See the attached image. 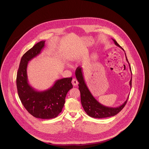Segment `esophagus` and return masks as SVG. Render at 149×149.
<instances>
[{
	"label": "esophagus",
	"mask_w": 149,
	"mask_h": 149,
	"mask_svg": "<svg viewBox=\"0 0 149 149\" xmlns=\"http://www.w3.org/2000/svg\"><path fill=\"white\" fill-rule=\"evenodd\" d=\"M71 83H72V85H74V86H77L78 84V80L76 79H72Z\"/></svg>",
	"instance_id": "1"
}]
</instances>
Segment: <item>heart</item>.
Returning <instances> with one entry per match:
<instances>
[{"mask_svg":"<svg viewBox=\"0 0 149 149\" xmlns=\"http://www.w3.org/2000/svg\"><path fill=\"white\" fill-rule=\"evenodd\" d=\"M69 58H70V59H73V58H74V57L72 56L71 55V56H69Z\"/></svg>","mask_w":149,"mask_h":149,"instance_id":"1","label":"heart"}]
</instances>
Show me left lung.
<instances>
[{"mask_svg":"<svg viewBox=\"0 0 149 149\" xmlns=\"http://www.w3.org/2000/svg\"><path fill=\"white\" fill-rule=\"evenodd\" d=\"M112 40L116 45L120 47V49H122L124 51L123 48L119 45V44L117 42V41L115 40L114 39ZM125 55L126 58V61L129 64L130 69L132 74L131 66L128 61L126 53H125ZM75 75H76V78L78 80V82L79 83L78 86H79V89L80 92L81 105L83 107L85 112L90 117L96 118H107L109 117L114 116L117 114L118 113L127 103L128 97L127 100L124 102V103L118 107L112 108V107H109L103 106L94 98L92 93L88 89V88L87 87V86L85 84L81 68L78 67L77 69L75 71ZM130 85L131 88L132 77L130 81Z\"/></svg>","mask_w":149,"mask_h":149,"instance_id":"1","label":"left lung"}]
</instances>
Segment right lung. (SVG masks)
Segmentation results:
<instances>
[{"instance_id":"add662e5","label":"right lung","mask_w":149,"mask_h":149,"mask_svg":"<svg viewBox=\"0 0 149 149\" xmlns=\"http://www.w3.org/2000/svg\"><path fill=\"white\" fill-rule=\"evenodd\" d=\"M45 41L36 43L22 57L17 75V88L22 104L33 117L41 119L55 118L61 111L65 97L72 88L71 78L56 80L50 89L37 91L28 83L27 68L29 61L41 53Z\"/></svg>"}]
</instances>
